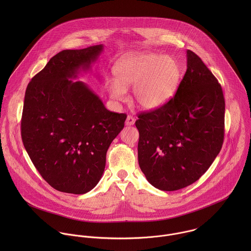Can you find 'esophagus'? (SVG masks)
<instances>
[{
	"mask_svg": "<svg viewBox=\"0 0 251 251\" xmlns=\"http://www.w3.org/2000/svg\"><path fill=\"white\" fill-rule=\"evenodd\" d=\"M135 123V119L132 116H127L126 120V126H133Z\"/></svg>",
	"mask_w": 251,
	"mask_h": 251,
	"instance_id": "esophagus-1",
	"label": "esophagus"
}]
</instances>
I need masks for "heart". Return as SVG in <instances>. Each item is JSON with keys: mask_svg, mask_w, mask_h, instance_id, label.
<instances>
[{"mask_svg": "<svg viewBox=\"0 0 251 251\" xmlns=\"http://www.w3.org/2000/svg\"><path fill=\"white\" fill-rule=\"evenodd\" d=\"M117 79L106 80L111 98L126 100V89L133 86L136 104L144 110L164 106L176 95L181 79L179 62L172 56L145 53L127 57L115 68Z\"/></svg>", "mask_w": 251, "mask_h": 251, "instance_id": "obj_1", "label": "heart"}]
</instances>
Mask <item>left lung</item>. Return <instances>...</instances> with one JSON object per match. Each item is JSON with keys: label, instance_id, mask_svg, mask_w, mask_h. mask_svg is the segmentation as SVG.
I'll return each mask as SVG.
<instances>
[{"label": "left lung", "instance_id": "1", "mask_svg": "<svg viewBox=\"0 0 251 251\" xmlns=\"http://www.w3.org/2000/svg\"><path fill=\"white\" fill-rule=\"evenodd\" d=\"M187 69L175 97L138 115V162L154 187L174 191L195 182L219 153L225 101L220 84L202 60L186 51Z\"/></svg>", "mask_w": 251, "mask_h": 251}]
</instances>
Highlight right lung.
<instances>
[{
  "instance_id": "add662e5",
  "label": "right lung",
  "mask_w": 251,
  "mask_h": 251,
  "mask_svg": "<svg viewBox=\"0 0 251 251\" xmlns=\"http://www.w3.org/2000/svg\"><path fill=\"white\" fill-rule=\"evenodd\" d=\"M103 45L63 50L28 84L21 120L24 147L53 188L84 194L101 179L106 152L124 128L126 114L107 110L82 81Z\"/></svg>"
}]
</instances>
